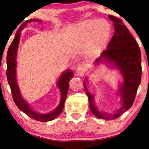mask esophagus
I'll list each match as a JSON object with an SVG mask.
<instances>
[{"instance_id":"1","label":"esophagus","mask_w":149,"mask_h":149,"mask_svg":"<svg viewBox=\"0 0 149 149\" xmlns=\"http://www.w3.org/2000/svg\"><path fill=\"white\" fill-rule=\"evenodd\" d=\"M84 73H85V69L84 68V67L81 65L78 67L77 69V74L78 76L82 77L84 76Z\"/></svg>"}]
</instances>
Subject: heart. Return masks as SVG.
Listing matches in <instances>:
<instances>
[{"instance_id":"1","label":"heart","mask_w":149,"mask_h":149,"mask_svg":"<svg viewBox=\"0 0 149 149\" xmlns=\"http://www.w3.org/2000/svg\"><path fill=\"white\" fill-rule=\"evenodd\" d=\"M81 29L88 36H94L93 47L96 49H101L106 45L111 33L110 25L105 20L88 21L81 25Z\"/></svg>"}]
</instances>
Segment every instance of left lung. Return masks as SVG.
<instances>
[{
    "label": "left lung",
    "instance_id": "left-lung-1",
    "mask_svg": "<svg viewBox=\"0 0 149 149\" xmlns=\"http://www.w3.org/2000/svg\"><path fill=\"white\" fill-rule=\"evenodd\" d=\"M109 18L114 24L115 33L107 49L96 58L94 64H106L118 69L122 74L123 82L119 84L118 89L121 98L120 109L113 113L100 111L96 106L94 97L86 87L87 77L83 81L91 113L98 118L106 120L116 119L131 108L141 79V51L137 42L121 19L112 15H109Z\"/></svg>",
    "mask_w": 149,
    "mask_h": 149
}]
</instances>
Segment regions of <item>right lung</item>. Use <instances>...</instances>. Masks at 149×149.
I'll use <instances>...</instances> for the list:
<instances>
[{"label": "right lung", "mask_w": 149, "mask_h": 149, "mask_svg": "<svg viewBox=\"0 0 149 149\" xmlns=\"http://www.w3.org/2000/svg\"><path fill=\"white\" fill-rule=\"evenodd\" d=\"M31 22H41V20L40 19H31L29 20L25 21L22 24L19 26V29L17 31L15 38L13 39V42L11 43L10 46L8 48L7 53V78L8 84L10 87L12 95H13V101L16 106L18 107L21 111L27 115L28 116L35 120L40 122H48L54 120L60 115L63 111L64 108V103L65 101L67 94L68 92V88H69V82L70 80L74 77V72L70 69L67 70L66 71L61 73V76L58 78L57 81V86L59 88L60 92H61V97L60 103L56 107V109L53 111L50 112L46 114L38 113V112L34 111L33 108H31L28 103L23 98L21 94L20 89H19V85L17 84V55L18 46H19V38L21 36V31L25 26L27 25L28 23Z\"/></svg>", "instance_id": "obj_1"}]
</instances>
